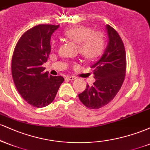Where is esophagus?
Here are the masks:
<instances>
[{
	"instance_id": "obj_1",
	"label": "esophagus",
	"mask_w": 150,
	"mask_h": 150,
	"mask_svg": "<svg viewBox=\"0 0 150 150\" xmlns=\"http://www.w3.org/2000/svg\"><path fill=\"white\" fill-rule=\"evenodd\" d=\"M66 79L68 80H74L76 79V77H74V76H68V77H66Z\"/></svg>"
}]
</instances>
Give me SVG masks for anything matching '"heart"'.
Masks as SVG:
<instances>
[{
    "label": "heart",
    "mask_w": 150,
    "mask_h": 150,
    "mask_svg": "<svg viewBox=\"0 0 150 150\" xmlns=\"http://www.w3.org/2000/svg\"><path fill=\"white\" fill-rule=\"evenodd\" d=\"M63 36L65 39L77 43V51L86 59H95L104 50V34L99 31H92L87 26L70 27L63 32ZM54 47V42H52L51 49H53Z\"/></svg>",
    "instance_id": "1"
}]
</instances>
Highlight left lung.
I'll list each match as a JSON object with an SVG mask.
<instances>
[{"label":"left lung","mask_w":150,"mask_h":150,"mask_svg":"<svg viewBox=\"0 0 150 150\" xmlns=\"http://www.w3.org/2000/svg\"><path fill=\"white\" fill-rule=\"evenodd\" d=\"M108 42L94 68L95 82L87 84L84 92L78 94L81 102L87 108L97 109L104 106L116 97L124 81L126 70V55L121 38L113 27L107 25Z\"/></svg>","instance_id":"8db88e82"}]
</instances>
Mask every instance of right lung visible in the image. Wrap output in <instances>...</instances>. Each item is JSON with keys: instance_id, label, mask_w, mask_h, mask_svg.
I'll use <instances>...</instances> for the list:
<instances>
[{"instance_id": "right-lung-1", "label": "right lung", "mask_w": 150, "mask_h": 150, "mask_svg": "<svg viewBox=\"0 0 150 150\" xmlns=\"http://www.w3.org/2000/svg\"><path fill=\"white\" fill-rule=\"evenodd\" d=\"M59 25H39L22 35L12 58V76L18 92L29 104L45 107L56 97L64 81L61 76H52L42 65L51 52V37Z\"/></svg>"}]
</instances>
